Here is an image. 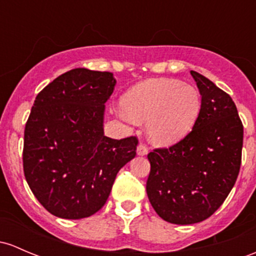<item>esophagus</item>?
Here are the masks:
<instances>
[{"instance_id":"obj_1","label":"esophagus","mask_w":256,"mask_h":256,"mask_svg":"<svg viewBox=\"0 0 256 256\" xmlns=\"http://www.w3.org/2000/svg\"><path fill=\"white\" fill-rule=\"evenodd\" d=\"M147 153H148V148H147V146H144V144H140L138 146H137V154L146 156Z\"/></svg>"}]
</instances>
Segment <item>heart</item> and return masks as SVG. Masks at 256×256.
<instances>
[{"instance_id":"obj_1","label":"heart","mask_w":256,"mask_h":256,"mask_svg":"<svg viewBox=\"0 0 256 256\" xmlns=\"http://www.w3.org/2000/svg\"><path fill=\"white\" fill-rule=\"evenodd\" d=\"M124 116L147 122V135L157 146L180 141L198 116V90L176 80H150L131 88L122 100Z\"/></svg>"}]
</instances>
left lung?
Returning <instances> with one entry per match:
<instances>
[{
	"mask_svg": "<svg viewBox=\"0 0 256 256\" xmlns=\"http://www.w3.org/2000/svg\"><path fill=\"white\" fill-rule=\"evenodd\" d=\"M201 96L192 132L169 148L148 153L150 202L160 218L192 224L208 218L234 186L243 125L234 102L202 74L190 71Z\"/></svg>",
	"mask_w": 256,
	"mask_h": 256,
	"instance_id": "obj_1",
	"label": "left lung"
}]
</instances>
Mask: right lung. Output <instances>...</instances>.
<instances>
[{
	"label": "right lung",
	"instance_id": "add662e5",
	"mask_svg": "<svg viewBox=\"0 0 256 256\" xmlns=\"http://www.w3.org/2000/svg\"><path fill=\"white\" fill-rule=\"evenodd\" d=\"M115 84L112 72L74 68L36 96L24 130V176L54 216L80 220L98 212L118 172L135 158L136 137L104 135Z\"/></svg>",
	"mask_w": 256,
	"mask_h": 256
}]
</instances>
